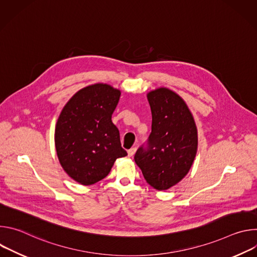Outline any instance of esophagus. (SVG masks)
Returning a JSON list of instances; mask_svg holds the SVG:
<instances>
[{"label": "esophagus", "mask_w": 257, "mask_h": 257, "mask_svg": "<svg viewBox=\"0 0 257 257\" xmlns=\"http://www.w3.org/2000/svg\"><path fill=\"white\" fill-rule=\"evenodd\" d=\"M135 152H136V149L135 148H132V149H130L127 153H128V157H130V158H132L133 156H134V154H135Z\"/></svg>", "instance_id": "34e87169"}]
</instances>
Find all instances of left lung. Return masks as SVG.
Returning a JSON list of instances; mask_svg holds the SVG:
<instances>
[{
	"instance_id": "1",
	"label": "left lung",
	"mask_w": 257,
	"mask_h": 257,
	"mask_svg": "<svg viewBox=\"0 0 257 257\" xmlns=\"http://www.w3.org/2000/svg\"><path fill=\"white\" fill-rule=\"evenodd\" d=\"M148 99L152 132L134 161L152 187L167 190L189 172L197 152V129L188 106L172 90L156 89Z\"/></svg>"
}]
</instances>
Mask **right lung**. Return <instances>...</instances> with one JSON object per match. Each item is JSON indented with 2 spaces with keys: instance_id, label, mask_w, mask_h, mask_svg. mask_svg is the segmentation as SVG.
<instances>
[{
  "instance_id": "obj_1",
  "label": "right lung",
  "mask_w": 257,
  "mask_h": 257,
  "mask_svg": "<svg viewBox=\"0 0 257 257\" xmlns=\"http://www.w3.org/2000/svg\"><path fill=\"white\" fill-rule=\"evenodd\" d=\"M121 92L107 84L82 88L66 103L55 130V144L65 172L82 185L105 178L115 161L127 156L112 115Z\"/></svg>"
}]
</instances>
